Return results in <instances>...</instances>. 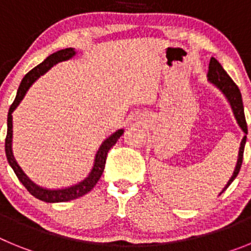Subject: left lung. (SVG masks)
Listing matches in <instances>:
<instances>
[{
  "label": "left lung",
  "instance_id": "8db88e82",
  "mask_svg": "<svg viewBox=\"0 0 251 251\" xmlns=\"http://www.w3.org/2000/svg\"><path fill=\"white\" fill-rule=\"evenodd\" d=\"M207 77H208V80L211 81L212 84H215V85H216L217 88L224 93V94H225V97L227 98V100H229L230 105H231L232 112H234L235 118H236V121H238L239 126H240L241 129L244 130V133L248 134V126H247V121H245V114H244V105H243V99H241L240 90H239L238 85L232 81V79L229 76V74L224 70L221 64L219 63L215 57H211L210 64H208ZM245 142H247V136H244L243 141H241L240 148H239L238 163H236L234 174H232L231 178L229 179V182L226 183V186L224 187L223 192L225 191L226 188L230 186V183L236 178L239 171H240L241 163H243ZM223 192H221V194H223Z\"/></svg>",
  "mask_w": 251,
  "mask_h": 251
}]
</instances>
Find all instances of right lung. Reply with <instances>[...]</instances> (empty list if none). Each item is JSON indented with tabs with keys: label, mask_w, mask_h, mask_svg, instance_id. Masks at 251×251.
<instances>
[{
	"label": "right lung",
	"mask_w": 251,
	"mask_h": 251,
	"mask_svg": "<svg viewBox=\"0 0 251 251\" xmlns=\"http://www.w3.org/2000/svg\"><path fill=\"white\" fill-rule=\"evenodd\" d=\"M75 55V50L73 48L64 49V50H59L54 54H51L50 56L46 57L43 63L39 64L37 66H35L32 70L27 73V74L24 76L21 84L19 86V90H17L16 98L13 100V103L11 104L10 110H8L7 115V136L4 139V151H6V157H7V161L10 163V166L12 167L13 172L16 174L17 178L20 179V182L25 186V188L30 192L31 195L36 199L41 201H45V202H66V201L74 200L77 197H81L83 195L88 194V192L97 185V182L100 178L101 174H103L104 167H105V159L108 156V152H109L110 148L117 143L119 137L122 136L123 129L117 130L115 133H113L109 138H106L105 141L101 143L100 148L97 152V156H95L94 166H93L92 172L89 174V176L86 177L84 181L79 182L77 185L72 186V187L63 188V190H46V188L40 187V186L35 185L30 178H27L22 170L20 168V166L17 165L16 159L12 154V112L16 109V106L19 105L20 101L24 99L26 92L28 90L32 83L36 80L40 75L45 74L51 66H54L55 64L60 63V61H64V60H68L70 57H73Z\"/></svg>",
	"instance_id": "obj_1"
}]
</instances>
